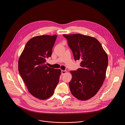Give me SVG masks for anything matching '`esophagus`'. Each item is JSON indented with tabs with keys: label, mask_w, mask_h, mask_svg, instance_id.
I'll use <instances>...</instances> for the list:
<instances>
[{
	"label": "esophagus",
	"mask_w": 125,
	"mask_h": 125,
	"mask_svg": "<svg viewBox=\"0 0 125 125\" xmlns=\"http://www.w3.org/2000/svg\"><path fill=\"white\" fill-rule=\"evenodd\" d=\"M66 73V71L65 70H61V74L62 75H64Z\"/></svg>",
	"instance_id": "esophagus-1"
}]
</instances>
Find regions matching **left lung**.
Instances as JSON below:
<instances>
[{
  "label": "left lung",
  "instance_id": "1",
  "mask_svg": "<svg viewBox=\"0 0 125 125\" xmlns=\"http://www.w3.org/2000/svg\"><path fill=\"white\" fill-rule=\"evenodd\" d=\"M74 60H80L81 68L71 71L69 83L72 94L78 99L93 97L103 85L108 63V56L95 38L81 34L64 35Z\"/></svg>",
  "mask_w": 125,
  "mask_h": 125
}]
</instances>
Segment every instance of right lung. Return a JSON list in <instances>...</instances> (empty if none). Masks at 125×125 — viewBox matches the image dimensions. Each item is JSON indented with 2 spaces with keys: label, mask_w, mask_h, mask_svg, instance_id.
Listing matches in <instances>:
<instances>
[{
  "label": "right lung",
  "mask_w": 125,
  "mask_h": 125,
  "mask_svg": "<svg viewBox=\"0 0 125 125\" xmlns=\"http://www.w3.org/2000/svg\"><path fill=\"white\" fill-rule=\"evenodd\" d=\"M57 36L42 35L30 39L18 61V70L29 92L36 98L46 99L53 95L61 70L49 67L46 59L51 56Z\"/></svg>",
  "instance_id": "1"
}]
</instances>
